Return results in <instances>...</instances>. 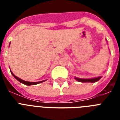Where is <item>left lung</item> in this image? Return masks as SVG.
<instances>
[{
  "instance_id": "left-lung-1",
  "label": "left lung",
  "mask_w": 120,
  "mask_h": 120,
  "mask_svg": "<svg viewBox=\"0 0 120 120\" xmlns=\"http://www.w3.org/2000/svg\"><path fill=\"white\" fill-rule=\"evenodd\" d=\"M77 81L80 82H91V83H94V82H98L100 79H101V77L95 78V79H78V78H75Z\"/></svg>"
}]
</instances>
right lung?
Segmentation results:
<instances>
[{
    "mask_svg": "<svg viewBox=\"0 0 120 120\" xmlns=\"http://www.w3.org/2000/svg\"><path fill=\"white\" fill-rule=\"evenodd\" d=\"M11 73H12V75H13V76H14L15 78L17 80L19 81V82H20V83H22L25 84V85H37V84H38L40 83H41V82H44V81H41V82H27V81H24V80H22V79H19V78H18L17 77H16L15 75H14V74H13V73H12V71H11Z\"/></svg>",
    "mask_w": 120,
    "mask_h": 120,
    "instance_id": "add662e5",
    "label": "right lung"
}]
</instances>
